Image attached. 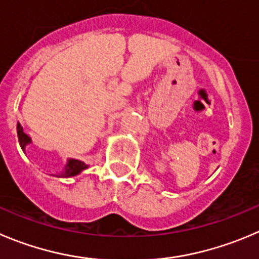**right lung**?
Segmentation results:
<instances>
[{
	"instance_id": "add662e5",
	"label": "right lung",
	"mask_w": 259,
	"mask_h": 259,
	"mask_svg": "<svg viewBox=\"0 0 259 259\" xmlns=\"http://www.w3.org/2000/svg\"><path fill=\"white\" fill-rule=\"evenodd\" d=\"M17 137H19V142H20L21 149H23V151H25L26 145L30 144L31 140L30 137L24 132L20 123H17ZM86 168H88V165L83 161H80V160L76 159H68L65 169H63V170L61 171V174H58L57 177H61V178H70V177H75L77 176V174H80L81 171L85 170Z\"/></svg>"
}]
</instances>
